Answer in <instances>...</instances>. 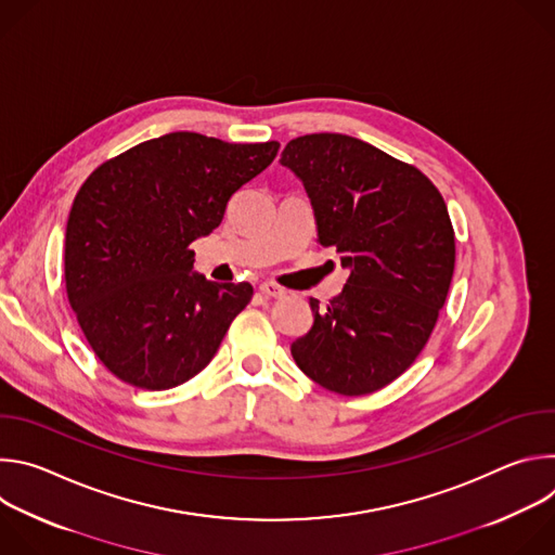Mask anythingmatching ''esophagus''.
<instances>
[{"label": "esophagus", "mask_w": 555, "mask_h": 555, "mask_svg": "<svg viewBox=\"0 0 555 555\" xmlns=\"http://www.w3.org/2000/svg\"><path fill=\"white\" fill-rule=\"evenodd\" d=\"M259 292H261L266 298H281V296H285V289H283L281 285L272 283V281L261 283V285H259Z\"/></svg>", "instance_id": "obj_1"}]
</instances>
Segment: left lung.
I'll return each instance as SVG.
<instances>
[{
	"instance_id": "left-lung-1",
	"label": "left lung",
	"mask_w": 555,
	"mask_h": 555,
	"mask_svg": "<svg viewBox=\"0 0 555 555\" xmlns=\"http://www.w3.org/2000/svg\"><path fill=\"white\" fill-rule=\"evenodd\" d=\"M281 165L305 184L319 246L349 268L311 330L292 343L298 369L356 398L398 379L426 347L454 272V228L439 189L413 165L345 133L287 142Z\"/></svg>"
}]
</instances>
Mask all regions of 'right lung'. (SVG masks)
Listing matches in <instances>:
<instances>
[{"mask_svg":"<svg viewBox=\"0 0 555 555\" xmlns=\"http://www.w3.org/2000/svg\"><path fill=\"white\" fill-rule=\"evenodd\" d=\"M279 146L173 131L109 157L78 189L65 228V292L118 379L167 390L212 360L253 285L195 274L191 244L221 223L230 197Z\"/></svg>","mask_w":555,"mask_h":555,"instance_id":"right-lung-1","label":"right lung"}]
</instances>
